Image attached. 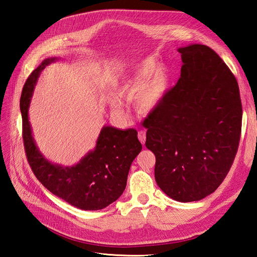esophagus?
Wrapping results in <instances>:
<instances>
[{
	"instance_id": "obj_1",
	"label": "esophagus",
	"mask_w": 257,
	"mask_h": 257,
	"mask_svg": "<svg viewBox=\"0 0 257 257\" xmlns=\"http://www.w3.org/2000/svg\"><path fill=\"white\" fill-rule=\"evenodd\" d=\"M138 139L141 141V143L143 145H145V143H146V132L145 131H139L138 132Z\"/></svg>"
}]
</instances>
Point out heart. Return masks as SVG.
<instances>
[{
    "mask_svg": "<svg viewBox=\"0 0 257 257\" xmlns=\"http://www.w3.org/2000/svg\"><path fill=\"white\" fill-rule=\"evenodd\" d=\"M153 67V63L147 62L116 87L115 94L118 96L110 98V106L115 112L122 114L125 109L120 97L131 96L134 93V102L142 110H150L162 102L169 89L170 77L164 65L158 66L151 74Z\"/></svg>",
    "mask_w": 257,
    "mask_h": 257,
    "instance_id": "obj_1",
    "label": "heart"
}]
</instances>
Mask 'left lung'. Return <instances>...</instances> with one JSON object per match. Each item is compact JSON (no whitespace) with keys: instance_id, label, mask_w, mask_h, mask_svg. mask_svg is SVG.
<instances>
[{"instance_id":"1","label":"left lung","mask_w":257,"mask_h":257,"mask_svg":"<svg viewBox=\"0 0 257 257\" xmlns=\"http://www.w3.org/2000/svg\"><path fill=\"white\" fill-rule=\"evenodd\" d=\"M181 76L144 121L146 147L155 155L154 176L181 203L213 193L238 150L242 106L238 82L208 46L179 48Z\"/></svg>"}]
</instances>
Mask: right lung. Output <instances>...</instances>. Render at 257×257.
<instances>
[{
  "mask_svg": "<svg viewBox=\"0 0 257 257\" xmlns=\"http://www.w3.org/2000/svg\"><path fill=\"white\" fill-rule=\"evenodd\" d=\"M58 58H49L32 72L22 89L20 110L22 136L29 164L46 189L66 203L82 210H100L112 204L125 190L132 163L143 146L134 128L103 126L96 146L77 164H53L35 144L29 121V107L38 76Z\"/></svg>",
  "mask_w": 257,
  "mask_h": 257,
  "instance_id": "obj_1",
  "label": "right lung"
}]
</instances>
